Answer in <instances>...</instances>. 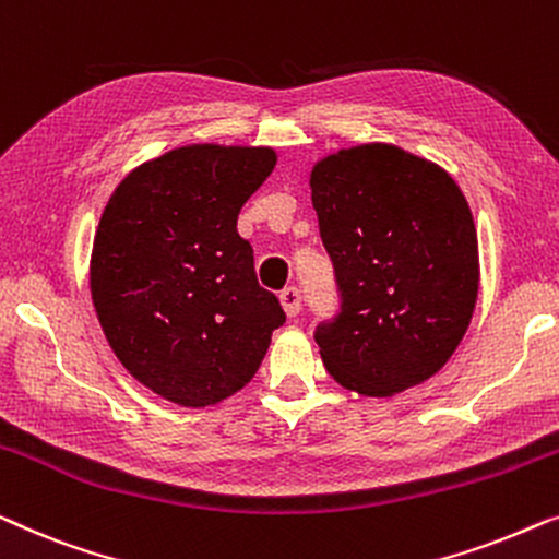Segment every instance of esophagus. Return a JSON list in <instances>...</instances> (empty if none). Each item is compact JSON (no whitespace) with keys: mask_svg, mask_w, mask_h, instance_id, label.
<instances>
[{"mask_svg":"<svg viewBox=\"0 0 559 559\" xmlns=\"http://www.w3.org/2000/svg\"><path fill=\"white\" fill-rule=\"evenodd\" d=\"M281 304L283 309H286L288 317H296L298 311H301V290L296 286H286L281 290Z\"/></svg>","mask_w":559,"mask_h":559,"instance_id":"34e87169","label":"esophagus"}]
</instances>
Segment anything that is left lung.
Instances as JSON below:
<instances>
[{"label": "left lung", "instance_id": "1", "mask_svg": "<svg viewBox=\"0 0 559 559\" xmlns=\"http://www.w3.org/2000/svg\"><path fill=\"white\" fill-rule=\"evenodd\" d=\"M311 202L340 309L313 332L329 374L359 395H392L436 374L466 334L478 240L459 185L390 144L326 156Z\"/></svg>", "mask_w": 559, "mask_h": 559}]
</instances>
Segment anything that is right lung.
<instances>
[{
	"instance_id": "1",
	"label": "right lung",
	"mask_w": 559,
	"mask_h": 559,
	"mask_svg": "<svg viewBox=\"0 0 559 559\" xmlns=\"http://www.w3.org/2000/svg\"><path fill=\"white\" fill-rule=\"evenodd\" d=\"M271 148L185 146L131 171L108 200L91 294L121 365L156 395L204 407L246 388L286 311L238 233Z\"/></svg>"
}]
</instances>
